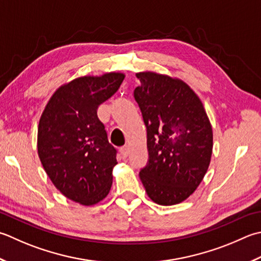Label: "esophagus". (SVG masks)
I'll return each instance as SVG.
<instances>
[{"instance_id":"obj_1","label":"esophagus","mask_w":261,"mask_h":261,"mask_svg":"<svg viewBox=\"0 0 261 261\" xmlns=\"http://www.w3.org/2000/svg\"><path fill=\"white\" fill-rule=\"evenodd\" d=\"M120 152H121L122 158H126L127 155H129V147H127V146L121 147L120 148Z\"/></svg>"}]
</instances>
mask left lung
Wrapping results in <instances>:
<instances>
[{"instance_id":"1","label":"left lung","mask_w":261,"mask_h":261,"mask_svg":"<svg viewBox=\"0 0 261 261\" xmlns=\"http://www.w3.org/2000/svg\"><path fill=\"white\" fill-rule=\"evenodd\" d=\"M134 91L147 129V165L139 176L148 197L171 206L192 195L208 170L213 130L201 100L186 83L137 73Z\"/></svg>"}]
</instances>
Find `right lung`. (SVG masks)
<instances>
[{
	"mask_svg": "<svg viewBox=\"0 0 261 261\" xmlns=\"http://www.w3.org/2000/svg\"><path fill=\"white\" fill-rule=\"evenodd\" d=\"M124 74L81 76L55 91L39 120L38 156L63 195L86 206L109 195L116 149L97 110L119 90Z\"/></svg>",
	"mask_w": 261,
	"mask_h": 261,
	"instance_id": "1",
	"label": "right lung"
}]
</instances>
